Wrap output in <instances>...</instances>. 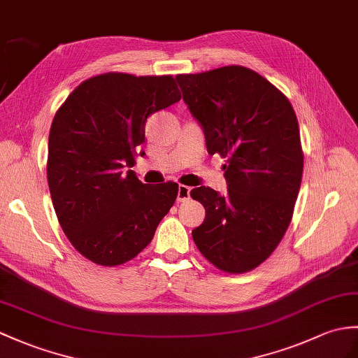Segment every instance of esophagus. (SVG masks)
<instances>
[{
	"mask_svg": "<svg viewBox=\"0 0 358 358\" xmlns=\"http://www.w3.org/2000/svg\"><path fill=\"white\" fill-rule=\"evenodd\" d=\"M189 198H190V187H187V186H185V185H181V186L178 187L177 199H178L180 203H185V201H187Z\"/></svg>",
	"mask_w": 358,
	"mask_h": 358,
	"instance_id": "esophagus-1",
	"label": "esophagus"
}]
</instances>
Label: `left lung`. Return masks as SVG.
I'll list each match as a JSON object with an SVG mask.
<instances>
[{"label": "left lung", "instance_id": "left-lung-1", "mask_svg": "<svg viewBox=\"0 0 358 358\" xmlns=\"http://www.w3.org/2000/svg\"><path fill=\"white\" fill-rule=\"evenodd\" d=\"M177 79L207 152L227 159V194L190 190L206 209L192 238L217 268L247 273L274 252L293 218L303 172L296 113L284 93L241 65Z\"/></svg>", "mask_w": 358, "mask_h": 358}]
</instances>
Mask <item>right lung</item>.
<instances>
[{"instance_id":"add662e5","label":"right lung","mask_w":358,"mask_h":358,"mask_svg":"<svg viewBox=\"0 0 358 358\" xmlns=\"http://www.w3.org/2000/svg\"><path fill=\"white\" fill-rule=\"evenodd\" d=\"M180 99L169 74L111 71L82 82L56 111L48 136L50 195L64 234L91 262L131 261L176 203L177 182L143 185L124 168L136 163L146 119Z\"/></svg>"}]
</instances>
